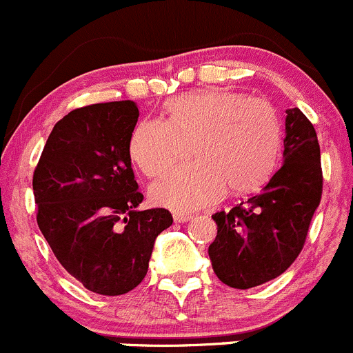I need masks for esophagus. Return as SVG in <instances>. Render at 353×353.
I'll use <instances>...</instances> for the list:
<instances>
[{
  "label": "esophagus",
  "instance_id": "34e87169",
  "mask_svg": "<svg viewBox=\"0 0 353 353\" xmlns=\"http://www.w3.org/2000/svg\"><path fill=\"white\" fill-rule=\"evenodd\" d=\"M192 217H194L192 214H181V212L173 214V219H175V223H188Z\"/></svg>",
  "mask_w": 353,
  "mask_h": 353
}]
</instances>
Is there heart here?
I'll list each match as a JSON object with an SVG mask.
<instances>
[{
  "mask_svg": "<svg viewBox=\"0 0 353 353\" xmlns=\"http://www.w3.org/2000/svg\"><path fill=\"white\" fill-rule=\"evenodd\" d=\"M166 122L146 119L134 127L129 156L154 178L178 161L181 144L192 143L195 163L152 183V202L176 212L216 202L224 188L250 194L274 173L281 151V122L261 98L231 90H201L166 101Z\"/></svg>",
  "mask_w": 353,
  "mask_h": 353,
  "instance_id": "heart-1",
  "label": "heart"
}]
</instances>
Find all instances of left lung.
Returning <instances> with one entry per match:
<instances>
[{"label":"left lung","instance_id":"1","mask_svg":"<svg viewBox=\"0 0 353 353\" xmlns=\"http://www.w3.org/2000/svg\"><path fill=\"white\" fill-rule=\"evenodd\" d=\"M282 158L260 194L212 216L217 236L209 258L219 281L234 289H252L284 274L303 250L321 201L318 136L299 108L285 110Z\"/></svg>","mask_w":353,"mask_h":353}]
</instances>
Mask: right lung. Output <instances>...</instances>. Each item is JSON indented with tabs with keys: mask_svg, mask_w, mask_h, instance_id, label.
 Returning a JSON list of instances; mask_svg holds the SVG:
<instances>
[{
	"mask_svg": "<svg viewBox=\"0 0 353 353\" xmlns=\"http://www.w3.org/2000/svg\"><path fill=\"white\" fill-rule=\"evenodd\" d=\"M136 101L69 112L54 125L34 172L37 224L59 263L88 290L121 296L146 277L166 209L139 210L129 139Z\"/></svg>",
	"mask_w": 353,
	"mask_h": 353,
	"instance_id": "1",
	"label": "right lung"
}]
</instances>
